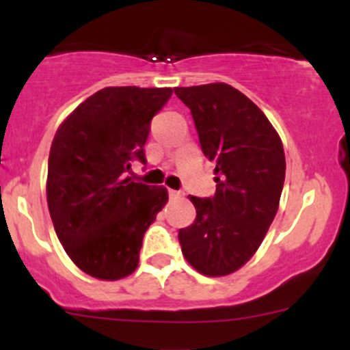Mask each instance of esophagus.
<instances>
[{
    "instance_id": "34e87169",
    "label": "esophagus",
    "mask_w": 350,
    "mask_h": 350,
    "mask_svg": "<svg viewBox=\"0 0 350 350\" xmlns=\"http://www.w3.org/2000/svg\"><path fill=\"white\" fill-rule=\"evenodd\" d=\"M169 196H171V198H181L183 193L181 191H176V189H169Z\"/></svg>"
}]
</instances>
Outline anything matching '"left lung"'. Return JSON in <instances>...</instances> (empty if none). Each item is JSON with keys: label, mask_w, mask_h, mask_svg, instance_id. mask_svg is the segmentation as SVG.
<instances>
[{"label": "left lung", "mask_w": 350, "mask_h": 350, "mask_svg": "<svg viewBox=\"0 0 350 350\" xmlns=\"http://www.w3.org/2000/svg\"><path fill=\"white\" fill-rule=\"evenodd\" d=\"M191 109L203 154L215 162L213 196H189L196 218L179 228L183 256L204 276H225L259 249L276 217L286 161L262 111L225 83L174 88Z\"/></svg>", "instance_id": "1"}]
</instances>
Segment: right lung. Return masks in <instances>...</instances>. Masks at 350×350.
I'll return each mask as SVG.
<instances>
[{
	"label": "right lung",
	"instance_id": "1",
	"mask_svg": "<svg viewBox=\"0 0 350 350\" xmlns=\"http://www.w3.org/2000/svg\"><path fill=\"white\" fill-rule=\"evenodd\" d=\"M171 88H105L59 126L49 154L47 203L55 234L90 276L115 281L137 269L144 234L167 201L162 186L126 176L146 164L150 120Z\"/></svg>",
	"mask_w": 350,
	"mask_h": 350
}]
</instances>
